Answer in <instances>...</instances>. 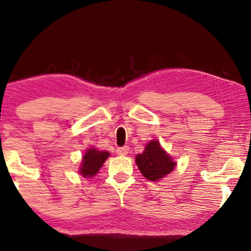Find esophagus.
<instances>
[{"instance_id": "obj_1", "label": "esophagus", "mask_w": 251, "mask_h": 251, "mask_svg": "<svg viewBox=\"0 0 251 251\" xmlns=\"http://www.w3.org/2000/svg\"><path fill=\"white\" fill-rule=\"evenodd\" d=\"M116 153H118L119 155H126V154L129 153V147L128 146L119 147V149L116 150Z\"/></svg>"}]
</instances>
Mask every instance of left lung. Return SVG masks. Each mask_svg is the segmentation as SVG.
Masks as SVG:
<instances>
[{
  "instance_id": "8db88e82",
  "label": "left lung",
  "mask_w": 251,
  "mask_h": 251,
  "mask_svg": "<svg viewBox=\"0 0 251 251\" xmlns=\"http://www.w3.org/2000/svg\"><path fill=\"white\" fill-rule=\"evenodd\" d=\"M136 163L146 179L156 181L173 171L176 163L164 152L157 140L149 143L145 151L136 156Z\"/></svg>"
}]
</instances>
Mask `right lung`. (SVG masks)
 Here are the masks:
<instances>
[{
    "mask_svg": "<svg viewBox=\"0 0 251 251\" xmlns=\"http://www.w3.org/2000/svg\"><path fill=\"white\" fill-rule=\"evenodd\" d=\"M109 155L106 151H97L95 149H90L84 154L83 161H82L80 173L84 177H92L98 173L102 163Z\"/></svg>",
    "mask_w": 251,
    "mask_h": 251,
    "instance_id": "right-lung-1",
    "label": "right lung"
}]
</instances>
